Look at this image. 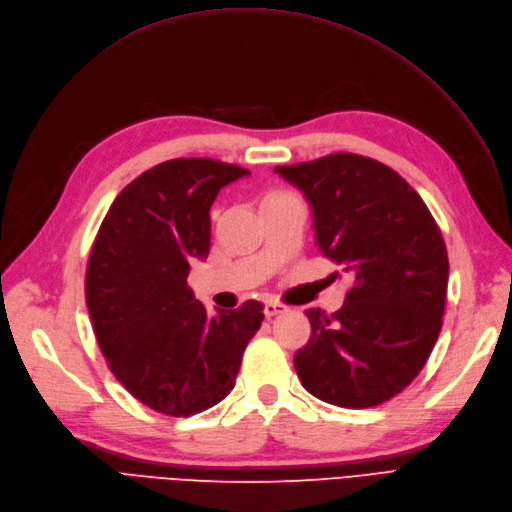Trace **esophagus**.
Listing matches in <instances>:
<instances>
[{"label":"esophagus","instance_id":"esophagus-1","mask_svg":"<svg viewBox=\"0 0 512 512\" xmlns=\"http://www.w3.org/2000/svg\"><path fill=\"white\" fill-rule=\"evenodd\" d=\"M285 309H283V306L279 304V302H267V304H264V317H267V319H271V317H275V315H279V313H283Z\"/></svg>","mask_w":512,"mask_h":512}]
</instances>
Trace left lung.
I'll use <instances>...</instances> for the list:
<instances>
[{
	"instance_id": "8db88e82",
	"label": "left lung",
	"mask_w": 512,
	"mask_h": 512,
	"mask_svg": "<svg viewBox=\"0 0 512 512\" xmlns=\"http://www.w3.org/2000/svg\"><path fill=\"white\" fill-rule=\"evenodd\" d=\"M313 210L319 250L355 275L342 309H309L294 355L302 386L338 407H374L410 384L441 332L449 262L422 197L384 163L353 153L277 166Z\"/></svg>"
}]
</instances>
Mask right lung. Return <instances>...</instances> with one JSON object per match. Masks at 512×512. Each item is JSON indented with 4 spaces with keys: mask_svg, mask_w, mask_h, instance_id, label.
Instances as JSON below:
<instances>
[{
    "mask_svg": "<svg viewBox=\"0 0 512 512\" xmlns=\"http://www.w3.org/2000/svg\"><path fill=\"white\" fill-rule=\"evenodd\" d=\"M250 172L216 159H170L142 172L102 220L86 271V304L102 355L151 410L193 416L227 397L262 304L208 315L187 285L210 254V208Z\"/></svg>",
    "mask_w": 512,
    "mask_h": 512,
    "instance_id": "1",
    "label": "right lung"
}]
</instances>
